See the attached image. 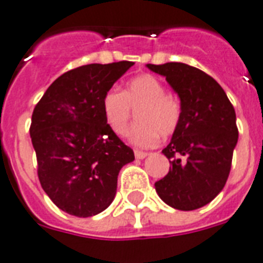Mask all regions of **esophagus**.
<instances>
[{
	"label": "esophagus",
	"mask_w": 263,
	"mask_h": 263,
	"mask_svg": "<svg viewBox=\"0 0 263 263\" xmlns=\"http://www.w3.org/2000/svg\"><path fill=\"white\" fill-rule=\"evenodd\" d=\"M134 156L137 157V159H144V157L148 156V153L142 152V151H134Z\"/></svg>",
	"instance_id": "esophagus-1"
}]
</instances>
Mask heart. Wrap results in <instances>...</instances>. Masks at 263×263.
I'll return each mask as SVG.
<instances>
[{"mask_svg": "<svg viewBox=\"0 0 263 263\" xmlns=\"http://www.w3.org/2000/svg\"><path fill=\"white\" fill-rule=\"evenodd\" d=\"M102 110L107 126L125 137L137 112L138 123L130 132V141L141 148L159 144L160 137L175 133L182 121V102L167 92L164 83L153 74H140L126 84L123 91L111 88L103 98Z\"/></svg>", "mask_w": 263, "mask_h": 263, "instance_id": "b5f03b06", "label": "heart"}]
</instances>
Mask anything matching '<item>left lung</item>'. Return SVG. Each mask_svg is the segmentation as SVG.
I'll list each match as a JSON object with an SVG mask.
<instances>
[{
    "label": "left lung",
    "mask_w": 263,
    "mask_h": 263,
    "mask_svg": "<svg viewBox=\"0 0 263 263\" xmlns=\"http://www.w3.org/2000/svg\"><path fill=\"white\" fill-rule=\"evenodd\" d=\"M164 76L182 102V121L163 149L170 171L155 183L167 205L179 211L205 206L226 186L238 142L236 114L220 84L180 62L146 65Z\"/></svg>",
    "instance_id": "obj_1"
}]
</instances>
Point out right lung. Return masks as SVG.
I'll return each mask as SVG.
<instances>
[{
	"mask_svg": "<svg viewBox=\"0 0 263 263\" xmlns=\"http://www.w3.org/2000/svg\"><path fill=\"white\" fill-rule=\"evenodd\" d=\"M134 62L91 64L60 76L33 108L37 178L61 211L89 217L110 206L133 149L107 126L103 98Z\"/></svg>",
	"mask_w": 263,
	"mask_h": 263,
	"instance_id": "obj_1",
	"label": "right lung"
}]
</instances>
